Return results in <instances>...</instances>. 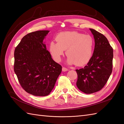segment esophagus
<instances>
[{"label":"esophagus","instance_id":"1","mask_svg":"<svg viewBox=\"0 0 124 124\" xmlns=\"http://www.w3.org/2000/svg\"><path fill=\"white\" fill-rule=\"evenodd\" d=\"M69 70L68 69H67V68H65V67H63L62 68V71H63V72H65V71H68Z\"/></svg>","mask_w":124,"mask_h":124}]
</instances>
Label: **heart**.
Listing matches in <instances>:
<instances>
[{
  "instance_id": "1",
  "label": "heart",
  "mask_w": 124,
  "mask_h": 124,
  "mask_svg": "<svg viewBox=\"0 0 124 124\" xmlns=\"http://www.w3.org/2000/svg\"><path fill=\"white\" fill-rule=\"evenodd\" d=\"M55 40L57 43L52 41L49 44V51L56 62L61 61L64 50L70 64L83 66L93 56L94 43L90 36L77 31H64L59 33Z\"/></svg>"
}]
</instances>
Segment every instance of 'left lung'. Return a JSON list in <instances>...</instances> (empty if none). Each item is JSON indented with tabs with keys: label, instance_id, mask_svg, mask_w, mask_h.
<instances>
[{
	"label": "left lung",
	"instance_id": "left-lung-1",
	"mask_svg": "<svg viewBox=\"0 0 124 124\" xmlns=\"http://www.w3.org/2000/svg\"><path fill=\"white\" fill-rule=\"evenodd\" d=\"M94 39V49L91 60L83 68L76 70L77 86L87 94L98 91L104 87L113 70V49L107 39L90 28Z\"/></svg>",
	"mask_w": 124,
	"mask_h": 124
}]
</instances>
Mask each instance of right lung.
Listing matches in <instances>:
<instances>
[{
  "label": "right lung",
  "instance_id": "right-lung-1",
  "mask_svg": "<svg viewBox=\"0 0 124 124\" xmlns=\"http://www.w3.org/2000/svg\"><path fill=\"white\" fill-rule=\"evenodd\" d=\"M49 31H37L23 37L14 51V71L22 87L36 96L52 90L62 67L52 59L43 40Z\"/></svg>",
  "mask_w": 124,
  "mask_h": 124
}]
</instances>
